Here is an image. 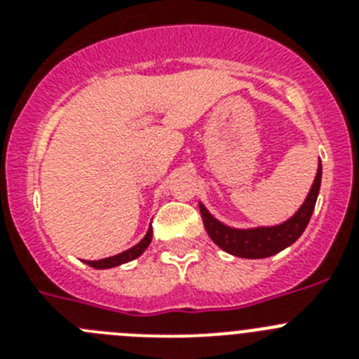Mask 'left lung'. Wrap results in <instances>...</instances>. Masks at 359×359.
<instances>
[{
	"instance_id": "obj_1",
	"label": "left lung",
	"mask_w": 359,
	"mask_h": 359,
	"mask_svg": "<svg viewBox=\"0 0 359 359\" xmlns=\"http://www.w3.org/2000/svg\"><path fill=\"white\" fill-rule=\"evenodd\" d=\"M320 185H322V161L318 160L315 182L311 185L300 208L290 219L278 224H271V226H230L214 217L201 201H199V212H201L207 233L223 252L233 257H241V259H266V257L286 250L302 236L311 215H313V210H315Z\"/></svg>"
}]
</instances>
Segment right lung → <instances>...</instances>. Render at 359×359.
I'll return each instance as SVG.
<instances>
[{
  "mask_svg": "<svg viewBox=\"0 0 359 359\" xmlns=\"http://www.w3.org/2000/svg\"><path fill=\"white\" fill-rule=\"evenodd\" d=\"M151 241H152V226H149V230H147V233L144 236V239H142L140 243H136L133 248L126 250V252H122V253H116V255L106 257V259H98V261H86V264L91 266V268H95V269L116 268V266H122V264H126V262H131V261H135V259H138V257H140L142 253L147 250V246L151 244Z\"/></svg>",
  "mask_w": 359,
  "mask_h": 359,
  "instance_id": "right-lung-1",
  "label": "right lung"
}]
</instances>
